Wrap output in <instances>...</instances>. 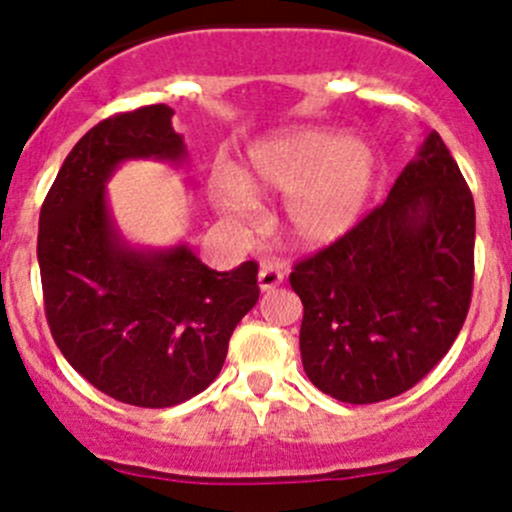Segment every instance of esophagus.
<instances>
[{
	"mask_svg": "<svg viewBox=\"0 0 512 512\" xmlns=\"http://www.w3.org/2000/svg\"><path fill=\"white\" fill-rule=\"evenodd\" d=\"M285 280V272L275 265H262L260 267V275H257V282H260L262 292H272L275 287L282 285Z\"/></svg>",
	"mask_w": 512,
	"mask_h": 512,
	"instance_id": "esophagus-1",
	"label": "esophagus"
}]
</instances>
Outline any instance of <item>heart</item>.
<instances>
[{
  "mask_svg": "<svg viewBox=\"0 0 512 512\" xmlns=\"http://www.w3.org/2000/svg\"><path fill=\"white\" fill-rule=\"evenodd\" d=\"M376 178L379 156L369 141L304 126L250 146L245 165L218 180L213 198L225 213H245L252 198L287 195L280 220L287 240L317 250L354 230Z\"/></svg>",
  "mask_w": 512,
  "mask_h": 512,
  "instance_id": "1",
  "label": "heart"
}]
</instances>
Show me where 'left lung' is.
<instances>
[{"instance_id": "1", "label": "left lung", "mask_w": 512, "mask_h": 512, "mask_svg": "<svg viewBox=\"0 0 512 512\" xmlns=\"http://www.w3.org/2000/svg\"><path fill=\"white\" fill-rule=\"evenodd\" d=\"M476 205L436 131L384 205L299 260V352L309 381L344 404L416 386L456 342L473 294Z\"/></svg>"}]
</instances>
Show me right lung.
Segmentation results:
<instances>
[{
	"mask_svg": "<svg viewBox=\"0 0 512 512\" xmlns=\"http://www.w3.org/2000/svg\"><path fill=\"white\" fill-rule=\"evenodd\" d=\"M165 103L116 113L74 146L39 213L44 312L56 347L111 399L168 409L220 374L237 322L260 297L257 262L210 270L188 250H133L113 225L106 180L131 158L180 163Z\"/></svg>",
	"mask_w": 512,
	"mask_h": 512,
	"instance_id": "obj_1",
	"label": "right lung"
}]
</instances>
